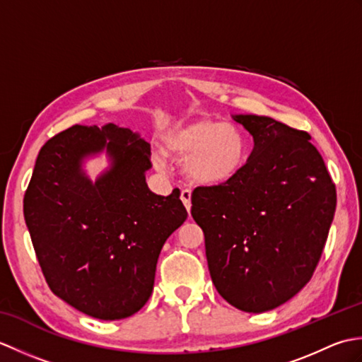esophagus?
Segmentation results:
<instances>
[{"label":"esophagus","instance_id":"esophagus-1","mask_svg":"<svg viewBox=\"0 0 362 362\" xmlns=\"http://www.w3.org/2000/svg\"><path fill=\"white\" fill-rule=\"evenodd\" d=\"M180 199H182L183 205H185V209H187L188 213H189V211H191V191H189V189H182Z\"/></svg>","mask_w":362,"mask_h":362}]
</instances>
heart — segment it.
I'll use <instances>...</instances> for the list:
<instances>
[{
  "mask_svg": "<svg viewBox=\"0 0 362 362\" xmlns=\"http://www.w3.org/2000/svg\"><path fill=\"white\" fill-rule=\"evenodd\" d=\"M168 151L177 158H187L189 180L211 187L240 174L249 144L243 130L232 122L197 119L168 136Z\"/></svg>",
  "mask_w": 362,
  "mask_h": 362,
  "instance_id": "b5f03b06",
  "label": "heart"
}]
</instances>
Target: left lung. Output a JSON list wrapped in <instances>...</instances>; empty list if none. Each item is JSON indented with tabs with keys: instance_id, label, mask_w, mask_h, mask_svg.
Listing matches in <instances>:
<instances>
[{
	"instance_id": "1",
	"label": "left lung",
	"mask_w": 362,
	"mask_h": 362,
	"mask_svg": "<svg viewBox=\"0 0 362 362\" xmlns=\"http://www.w3.org/2000/svg\"><path fill=\"white\" fill-rule=\"evenodd\" d=\"M233 119L253 136L236 177L191 194L213 284L230 305L264 313L316 271L336 210V187L303 130L258 115Z\"/></svg>"
}]
</instances>
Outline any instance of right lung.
<instances>
[{"mask_svg": "<svg viewBox=\"0 0 362 362\" xmlns=\"http://www.w3.org/2000/svg\"><path fill=\"white\" fill-rule=\"evenodd\" d=\"M105 148L112 166L95 183L81 158ZM151 148L117 124H76L38 152L23 213L49 289L101 320L132 316L148 302L160 250L188 213L179 188L158 196L144 173Z\"/></svg>", "mask_w": 362, "mask_h": 362, "instance_id": "obj_1", "label": "right lung"}]
</instances>
